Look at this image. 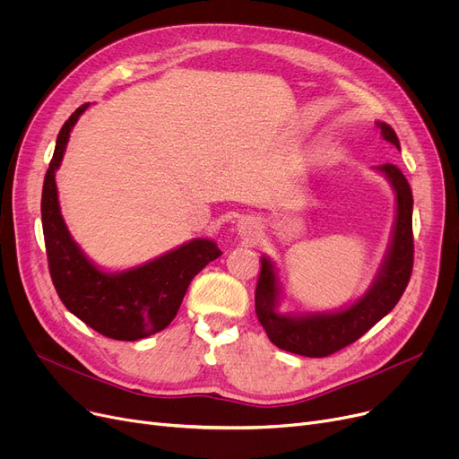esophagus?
<instances>
[{
    "mask_svg": "<svg viewBox=\"0 0 459 459\" xmlns=\"http://www.w3.org/2000/svg\"><path fill=\"white\" fill-rule=\"evenodd\" d=\"M238 232L246 236V238H255L258 236V221L255 220V217H242V220L238 221Z\"/></svg>",
    "mask_w": 459,
    "mask_h": 459,
    "instance_id": "obj_1",
    "label": "esophagus"
}]
</instances>
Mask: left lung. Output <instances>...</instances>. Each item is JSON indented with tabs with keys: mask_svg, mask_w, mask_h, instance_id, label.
Segmentation results:
<instances>
[{
	"mask_svg": "<svg viewBox=\"0 0 459 459\" xmlns=\"http://www.w3.org/2000/svg\"><path fill=\"white\" fill-rule=\"evenodd\" d=\"M385 141L400 151L396 132L385 123H376ZM387 177L396 193V221L387 255L372 286L353 305L334 312L281 315V284L273 262L262 256L256 282L255 308L268 339L281 350L305 355L327 357L360 339L383 316H387L405 292L413 272V193L400 169L393 163L376 167Z\"/></svg>",
	"mask_w": 459,
	"mask_h": 459,
	"instance_id": "obj_1",
	"label": "left lung"
}]
</instances>
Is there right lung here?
<instances>
[{
	"mask_svg": "<svg viewBox=\"0 0 459 459\" xmlns=\"http://www.w3.org/2000/svg\"><path fill=\"white\" fill-rule=\"evenodd\" d=\"M83 104L63 125L42 186V232L52 282L63 305L94 331L115 341H139L173 322L191 279L221 256L212 239L197 238L143 266L108 273L72 239L59 208L56 171Z\"/></svg>",
	"mask_w": 459,
	"mask_h": 459,
	"instance_id": "obj_1",
	"label": "right lung"
}]
</instances>
